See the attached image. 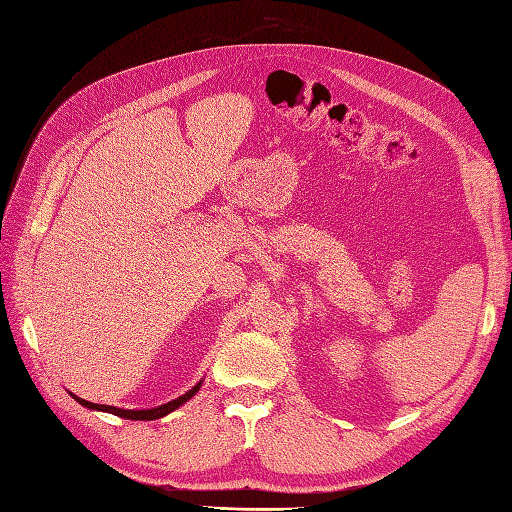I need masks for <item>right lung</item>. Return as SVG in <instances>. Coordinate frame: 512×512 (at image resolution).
<instances>
[{
	"mask_svg": "<svg viewBox=\"0 0 512 512\" xmlns=\"http://www.w3.org/2000/svg\"><path fill=\"white\" fill-rule=\"evenodd\" d=\"M200 384L203 382H198L194 389H190L188 393L185 395H181V397H177V399H173V401H168V404H164V406H158V408H151V410H121V408H115V406H102V404H91V401H85V399H81V397H76V395H72L76 401H79L81 406H85V408H89V410H102V412H111V414H115V416H121V418H130V421H153V418H162V416H166L168 412H173V410H177L181 404H185V401H188L190 397H194L196 393H198V389H200Z\"/></svg>",
	"mask_w": 512,
	"mask_h": 512,
	"instance_id": "right-lung-1",
	"label": "right lung"
}]
</instances>
